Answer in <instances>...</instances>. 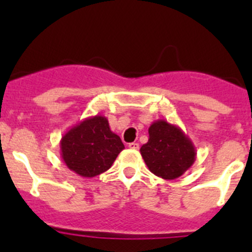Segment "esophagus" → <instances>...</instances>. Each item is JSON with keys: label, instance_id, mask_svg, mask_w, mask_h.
<instances>
[{"label": "esophagus", "instance_id": "esophagus-1", "mask_svg": "<svg viewBox=\"0 0 252 252\" xmlns=\"http://www.w3.org/2000/svg\"><path fill=\"white\" fill-rule=\"evenodd\" d=\"M128 147L131 150H139V144L138 142H130V144H128Z\"/></svg>", "mask_w": 252, "mask_h": 252}]
</instances>
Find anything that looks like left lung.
Listing matches in <instances>:
<instances>
[{"mask_svg": "<svg viewBox=\"0 0 252 252\" xmlns=\"http://www.w3.org/2000/svg\"><path fill=\"white\" fill-rule=\"evenodd\" d=\"M147 168L157 177L173 180L183 175L196 159V149L178 126L164 119L149 128V141L140 149Z\"/></svg>", "mask_w": 252, "mask_h": 252, "instance_id": "8db88e82", "label": "left lung"}]
</instances>
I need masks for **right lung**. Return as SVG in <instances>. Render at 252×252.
Here are the masks:
<instances>
[{
	"instance_id": "add662e5",
	"label": "right lung",
	"mask_w": 252,
	"mask_h": 252,
	"mask_svg": "<svg viewBox=\"0 0 252 252\" xmlns=\"http://www.w3.org/2000/svg\"><path fill=\"white\" fill-rule=\"evenodd\" d=\"M61 157L65 166L83 178H93L111 168L124 145L111 130L106 117L83 119L60 141Z\"/></svg>"
}]
</instances>
